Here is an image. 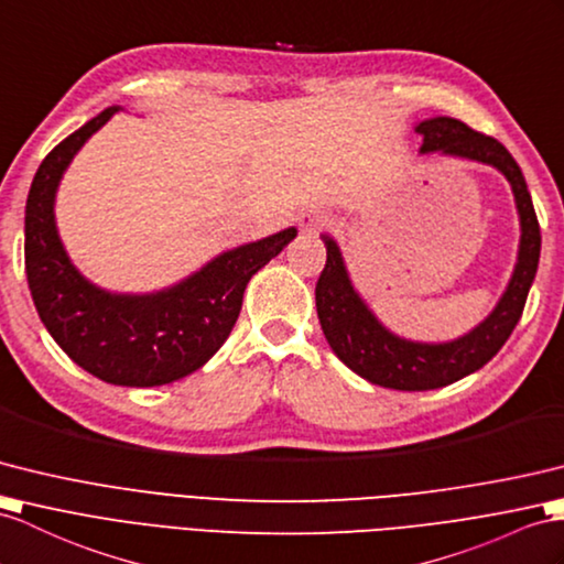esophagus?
<instances>
[{
	"instance_id": "1",
	"label": "esophagus",
	"mask_w": 564,
	"mask_h": 564,
	"mask_svg": "<svg viewBox=\"0 0 564 564\" xmlns=\"http://www.w3.org/2000/svg\"><path fill=\"white\" fill-rule=\"evenodd\" d=\"M299 225H301V231H306V235H318V231L327 225V217L321 210H306L301 213Z\"/></svg>"
}]
</instances>
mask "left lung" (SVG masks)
Listing matches in <instances>:
<instances>
[{"label": "left lung", "instance_id": "8db88e82", "mask_svg": "<svg viewBox=\"0 0 564 564\" xmlns=\"http://www.w3.org/2000/svg\"><path fill=\"white\" fill-rule=\"evenodd\" d=\"M416 133L423 135L421 153L476 160L507 176L517 203L521 239L512 280L488 318L459 339L425 345V341L397 337L376 318L351 286L339 246L335 239L323 235L327 260L315 284V308H318L327 345L333 347L341 364H347L368 382L404 392L445 388L484 368L517 327L541 258L539 217H535L524 174L510 150L492 135L478 133L452 117L425 119L416 127Z\"/></svg>", "mask_w": 564, "mask_h": 564}]
</instances>
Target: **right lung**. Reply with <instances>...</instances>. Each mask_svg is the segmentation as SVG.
I'll use <instances>...</instances> for the list:
<instances>
[{
  "label": "right lung",
  "instance_id": "add662e5",
  "mask_svg": "<svg viewBox=\"0 0 564 564\" xmlns=\"http://www.w3.org/2000/svg\"><path fill=\"white\" fill-rule=\"evenodd\" d=\"M119 107H107L52 148L25 200V274L40 321L90 376L112 386L153 388L194 373L225 345L243 290L296 229L219 253L191 278L155 294H112L68 260L54 223V196L68 162Z\"/></svg>",
  "mask_w": 564,
  "mask_h": 564
}]
</instances>
